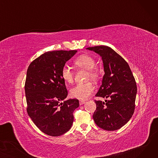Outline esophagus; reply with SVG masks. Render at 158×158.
<instances>
[{
  "mask_svg": "<svg viewBox=\"0 0 158 158\" xmlns=\"http://www.w3.org/2000/svg\"><path fill=\"white\" fill-rule=\"evenodd\" d=\"M85 103V101H79V104L80 105H82V104H84Z\"/></svg>",
  "mask_w": 158,
  "mask_h": 158,
  "instance_id": "34e87169",
  "label": "esophagus"
}]
</instances>
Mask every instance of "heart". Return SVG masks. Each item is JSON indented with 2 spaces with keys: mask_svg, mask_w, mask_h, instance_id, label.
<instances>
[{
  "mask_svg": "<svg viewBox=\"0 0 158 158\" xmlns=\"http://www.w3.org/2000/svg\"><path fill=\"white\" fill-rule=\"evenodd\" d=\"M95 60L89 55L82 54L74 60V64L79 68L87 70V79L97 81L101 76V70L95 65ZM61 76L63 79L69 84H71L74 80V73L69 66L64 65L61 70ZM95 90V86L92 82L79 83L70 89V95L72 97L81 100H86L90 97Z\"/></svg>",
  "mask_w": 158,
  "mask_h": 158,
  "instance_id": "1",
  "label": "heart"
}]
</instances>
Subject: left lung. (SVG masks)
I'll return each instance as SVG.
<instances>
[{
  "label": "left lung",
  "instance_id": "1",
  "mask_svg": "<svg viewBox=\"0 0 158 158\" xmlns=\"http://www.w3.org/2000/svg\"><path fill=\"white\" fill-rule=\"evenodd\" d=\"M102 57L104 63L102 83L96 97L108 98L95 101L93 118L96 125L106 131L120 129L132 117L135 109L137 87L128 63L111 48L105 45L88 47Z\"/></svg>",
  "mask_w": 158,
  "mask_h": 158
}]
</instances>
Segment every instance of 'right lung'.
Wrapping results in <instances>:
<instances>
[{
	"mask_svg": "<svg viewBox=\"0 0 158 158\" xmlns=\"http://www.w3.org/2000/svg\"><path fill=\"white\" fill-rule=\"evenodd\" d=\"M76 52L48 51L28 67L25 82L27 112L36 127L47 135L59 136L67 132L73 123V113L79 106L76 98L61 102L68 92L61 70Z\"/></svg>",
	"mask_w": 158,
	"mask_h": 158,
	"instance_id": "add662e5",
	"label": "right lung"
}]
</instances>
